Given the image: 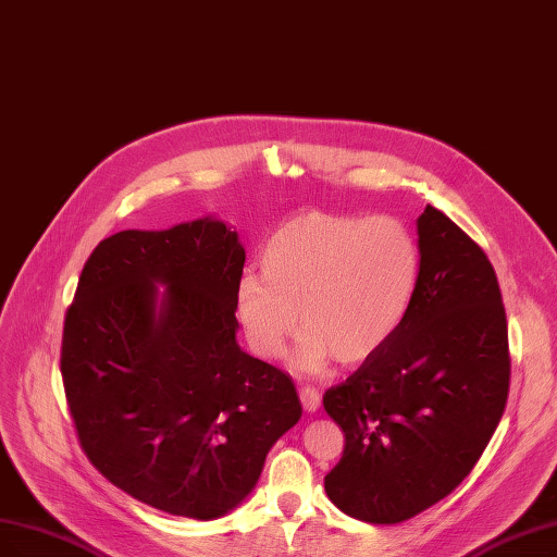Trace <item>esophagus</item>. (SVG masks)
<instances>
[{
    "mask_svg": "<svg viewBox=\"0 0 557 557\" xmlns=\"http://www.w3.org/2000/svg\"><path fill=\"white\" fill-rule=\"evenodd\" d=\"M300 403L305 407V412H317V409L321 407L319 389H313V386H302V389H300Z\"/></svg>",
    "mask_w": 557,
    "mask_h": 557,
    "instance_id": "obj_1",
    "label": "esophagus"
}]
</instances>
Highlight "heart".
<instances>
[{"label": "heart", "mask_w": 557, "mask_h": 557, "mask_svg": "<svg viewBox=\"0 0 557 557\" xmlns=\"http://www.w3.org/2000/svg\"><path fill=\"white\" fill-rule=\"evenodd\" d=\"M261 275H244L234 307L250 348L284 352L298 327L296 367L319 373L336 357L359 364L392 342L412 309L419 240L394 215L305 211L265 238Z\"/></svg>", "instance_id": "obj_1"}]
</instances>
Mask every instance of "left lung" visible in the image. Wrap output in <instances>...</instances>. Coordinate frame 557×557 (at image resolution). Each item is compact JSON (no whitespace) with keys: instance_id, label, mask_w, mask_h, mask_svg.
Returning <instances> with one entry per match:
<instances>
[{"instance_id":"obj_1","label":"left lung","mask_w":557,"mask_h":557,"mask_svg":"<svg viewBox=\"0 0 557 557\" xmlns=\"http://www.w3.org/2000/svg\"><path fill=\"white\" fill-rule=\"evenodd\" d=\"M417 232L421 275L405 323L323 396L346 437L325 492L367 523H400L446 498L487 448L510 389L505 307L487 255L430 205Z\"/></svg>"}]
</instances>
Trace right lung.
<instances>
[{"label":"right lung","mask_w":557,"mask_h":557,"mask_svg":"<svg viewBox=\"0 0 557 557\" xmlns=\"http://www.w3.org/2000/svg\"><path fill=\"white\" fill-rule=\"evenodd\" d=\"M244 263L236 230L211 215L125 230L92 250L65 311L61 375L82 448L168 515L234 510L302 417L292 377L236 344Z\"/></svg>","instance_id":"right-lung-1"}]
</instances>
